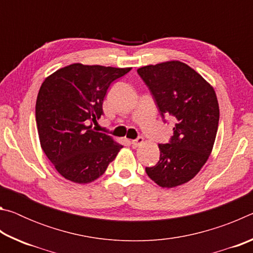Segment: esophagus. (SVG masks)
<instances>
[{
  "label": "esophagus",
  "mask_w": 253,
  "mask_h": 253,
  "mask_svg": "<svg viewBox=\"0 0 253 253\" xmlns=\"http://www.w3.org/2000/svg\"><path fill=\"white\" fill-rule=\"evenodd\" d=\"M143 143H144V138H143V137H138V138L131 140V145H132V146H134V147H138V146H140V145H142Z\"/></svg>",
  "instance_id": "34e87169"
}]
</instances>
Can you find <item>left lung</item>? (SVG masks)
Instances as JSON below:
<instances>
[{
    "label": "left lung",
    "mask_w": 253,
    "mask_h": 253,
    "mask_svg": "<svg viewBox=\"0 0 253 253\" xmlns=\"http://www.w3.org/2000/svg\"><path fill=\"white\" fill-rule=\"evenodd\" d=\"M137 72L151 90L163 117L175 123L169 144H158L160 161L146 168L152 181L172 188L191 181L207 163L215 142L220 109L215 91L186 63L173 60Z\"/></svg>",
    "instance_id": "left-lung-1"
}]
</instances>
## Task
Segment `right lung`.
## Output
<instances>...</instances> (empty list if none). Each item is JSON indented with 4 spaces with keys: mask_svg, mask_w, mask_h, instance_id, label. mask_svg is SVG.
<instances>
[{
    "mask_svg": "<svg viewBox=\"0 0 253 253\" xmlns=\"http://www.w3.org/2000/svg\"><path fill=\"white\" fill-rule=\"evenodd\" d=\"M131 68L72 63L46 77L36 104L41 148L68 181L91 183L100 177L123 145L92 129L114 80Z\"/></svg>",
    "mask_w": 253,
    "mask_h": 253,
    "instance_id": "1",
    "label": "right lung"
}]
</instances>
